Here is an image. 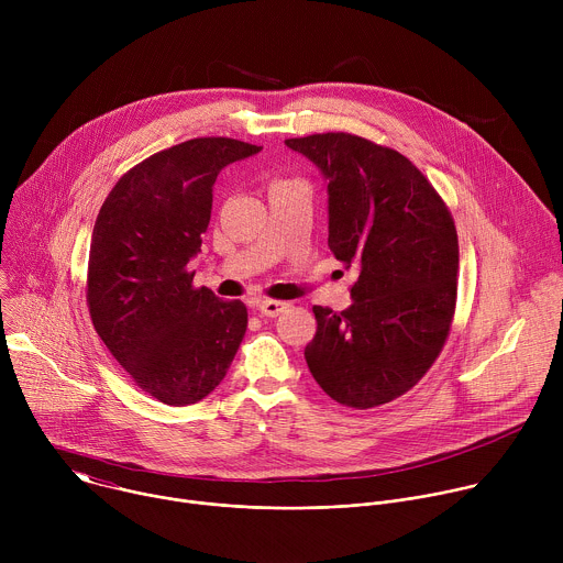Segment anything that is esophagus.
<instances>
[{
  "mask_svg": "<svg viewBox=\"0 0 563 563\" xmlns=\"http://www.w3.org/2000/svg\"><path fill=\"white\" fill-rule=\"evenodd\" d=\"M287 307H289V302H283V300H269V298H265V300H261V302H258V311H261L263 316H269V318H276V316H278V313H283Z\"/></svg>",
  "mask_w": 563,
  "mask_h": 563,
  "instance_id": "34e87169",
  "label": "esophagus"
}]
</instances>
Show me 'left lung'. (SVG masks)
Returning a JSON list of instances; mask_svg holds the SVG:
<instances>
[{"label":"left lung","mask_w":563,"mask_h":563,"mask_svg":"<svg viewBox=\"0 0 563 563\" xmlns=\"http://www.w3.org/2000/svg\"><path fill=\"white\" fill-rule=\"evenodd\" d=\"M285 144L323 174L330 250L358 272L347 309L313 307L307 367L341 406L389 404L421 380L448 339L459 272L454 220L428 178L394 148L350 133Z\"/></svg>","instance_id":"1"}]
</instances>
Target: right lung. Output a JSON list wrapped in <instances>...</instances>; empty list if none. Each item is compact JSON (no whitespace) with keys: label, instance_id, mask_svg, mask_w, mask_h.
Returning a JSON list of instances; mask_svg holds the SVG:
<instances>
[{"label":"right lung","instance_id":"add662e5","mask_svg":"<svg viewBox=\"0 0 563 563\" xmlns=\"http://www.w3.org/2000/svg\"><path fill=\"white\" fill-rule=\"evenodd\" d=\"M261 148L187 140L124 174L98 213L87 280L93 328L129 376L167 406L211 394L247 332V307L196 289L187 265L209 227L218 174Z\"/></svg>","mask_w":563,"mask_h":563}]
</instances>
